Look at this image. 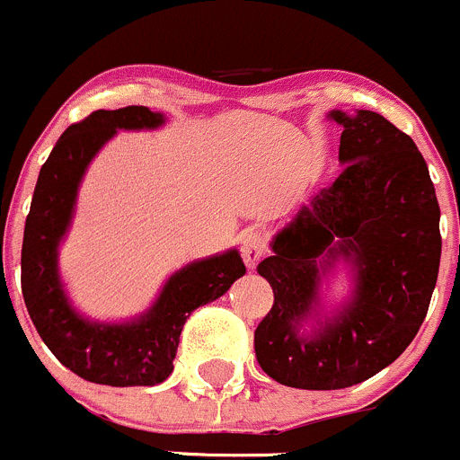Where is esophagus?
<instances>
[{
	"mask_svg": "<svg viewBox=\"0 0 460 460\" xmlns=\"http://www.w3.org/2000/svg\"><path fill=\"white\" fill-rule=\"evenodd\" d=\"M266 239L261 232H245L243 241H241V257H243L245 266L254 268L263 257H266Z\"/></svg>",
	"mask_w": 460,
	"mask_h": 460,
	"instance_id": "obj_1",
	"label": "esophagus"
}]
</instances>
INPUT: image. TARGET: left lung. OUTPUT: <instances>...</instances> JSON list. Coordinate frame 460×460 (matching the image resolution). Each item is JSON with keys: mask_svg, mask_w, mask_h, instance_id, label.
Segmentation results:
<instances>
[{"mask_svg": "<svg viewBox=\"0 0 460 460\" xmlns=\"http://www.w3.org/2000/svg\"><path fill=\"white\" fill-rule=\"evenodd\" d=\"M342 125L333 185L272 239L257 266L275 304L254 331L257 362L297 389H344L389 367L411 344L434 293L440 263V208L416 143L376 111L329 113ZM344 258L352 299L319 320L321 279ZM316 315L318 326H301Z\"/></svg>", "mask_w": 460, "mask_h": 460, "instance_id": "obj_1", "label": "left lung"}]
</instances>
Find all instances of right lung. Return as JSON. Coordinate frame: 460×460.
I'll use <instances>...</instances> for the list:
<instances>
[{"instance_id":"right-lung-1","label":"right lung","mask_w":460,"mask_h":460,"mask_svg":"<svg viewBox=\"0 0 460 460\" xmlns=\"http://www.w3.org/2000/svg\"><path fill=\"white\" fill-rule=\"evenodd\" d=\"M163 113L147 107L98 109L71 125L42 165L22 243V295L53 356L80 378L109 386H152L174 369L179 335L194 308L226 293L245 266L234 248L188 263L167 279L154 306L120 324L84 320L71 306L58 272V248L74 217L86 167L118 129H156Z\"/></svg>"}]
</instances>
